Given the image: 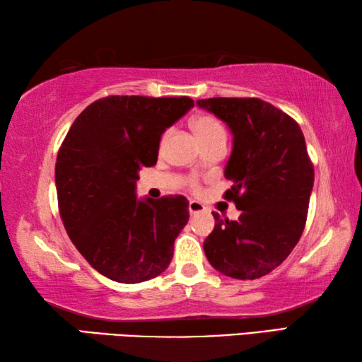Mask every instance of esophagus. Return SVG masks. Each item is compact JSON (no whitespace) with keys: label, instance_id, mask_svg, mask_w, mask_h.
<instances>
[{"label":"esophagus","instance_id":"obj_1","mask_svg":"<svg viewBox=\"0 0 362 362\" xmlns=\"http://www.w3.org/2000/svg\"><path fill=\"white\" fill-rule=\"evenodd\" d=\"M188 211H189V214H192V216H194V214H199V212H204L206 211V207L201 204V203H198V201H189V204H188Z\"/></svg>","mask_w":362,"mask_h":362}]
</instances>
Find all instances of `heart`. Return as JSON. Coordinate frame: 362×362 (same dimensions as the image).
I'll list each match as a JSON object with an SVG mask.
<instances>
[{
    "mask_svg": "<svg viewBox=\"0 0 362 362\" xmlns=\"http://www.w3.org/2000/svg\"><path fill=\"white\" fill-rule=\"evenodd\" d=\"M192 127L196 134V137L199 139L201 144L209 142L214 139H225V127L222 126L217 118H214L211 115H199L192 119ZM189 188L198 189V182L194 179H189Z\"/></svg>",
    "mask_w": 362,
    "mask_h": 362,
    "instance_id": "obj_1",
    "label": "heart"
}]
</instances>
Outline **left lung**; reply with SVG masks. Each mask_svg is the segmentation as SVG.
I'll return each mask as SVG.
<instances>
[{"label": "left lung", "mask_w": 362, "mask_h": 362, "mask_svg": "<svg viewBox=\"0 0 362 362\" xmlns=\"http://www.w3.org/2000/svg\"><path fill=\"white\" fill-rule=\"evenodd\" d=\"M233 132L223 198L241 216L220 218L204 241L211 265L225 276L257 279L283 263L302 236L313 189L315 168L298 122L255 97L196 100Z\"/></svg>", "instance_id": "1"}]
</instances>
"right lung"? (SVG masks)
<instances>
[{
	"instance_id": "right-lung-1",
	"label": "right lung",
	"mask_w": 362,
	"mask_h": 362,
	"mask_svg": "<svg viewBox=\"0 0 362 362\" xmlns=\"http://www.w3.org/2000/svg\"><path fill=\"white\" fill-rule=\"evenodd\" d=\"M193 105L187 95L103 97L83 110L60 145V218L79 254L116 283L156 278L173 259L188 201H139L136 182L140 169L156 164L163 132Z\"/></svg>"
}]
</instances>
